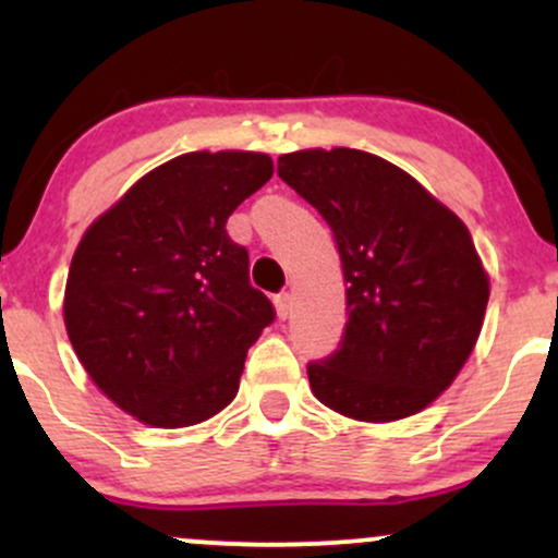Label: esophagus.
Segmentation results:
<instances>
[{
    "mask_svg": "<svg viewBox=\"0 0 558 558\" xmlns=\"http://www.w3.org/2000/svg\"><path fill=\"white\" fill-rule=\"evenodd\" d=\"M275 312H278L280 319L291 315V293H278V296H275Z\"/></svg>",
    "mask_w": 558,
    "mask_h": 558,
    "instance_id": "1",
    "label": "esophagus"
}]
</instances>
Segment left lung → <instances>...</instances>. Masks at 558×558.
Returning <instances> with one entry per match:
<instances>
[{"mask_svg": "<svg viewBox=\"0 0 558 558\" xmlns=\"http://www.w3.org/2000/svg\"><path fill=\"white\" fill-rule=\"evenodd\" d=\"M280 181L323 215L341 254L345 328L306 364L325 407L364 422L417 414L451 386L488 306L470 230L412 175L360 149L278 159Z\"/></svg>", "mask_w": 558, "mask_h": 558, "instance_id": "8db88e82", "label": "left lung"}]
</instances>
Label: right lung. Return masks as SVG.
I'll return each instance as SVG.
<instances>
[{"label":"right lung","mask_w":558,"mask_h":558,"mask_svg":"<svg viewBox=\"0 0 558 558\" xmlns=\"http://www.w3.org/2000/svg\"><path fill=\"white\" fill-rule=\"evenodd\" d=\"M272 178L257 151H191L144 175L86 230L65 328L92 380L155 427L209 420L239 393L248 345L275 319L226 222Z\"/></svg>","instance_id":"1"}]
</instances>
